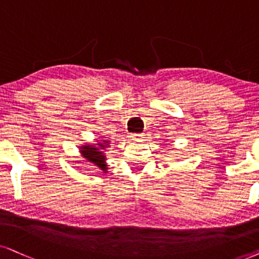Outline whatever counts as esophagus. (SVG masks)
Segmentation results:
<instances>
[{
  "mask_svg": "<svg viewBox=\"0 0 259 259\" xmlns=\"http://www.w3.org/2000/svg\"><path fill=\"white\" fill-rule=\"evenodd\" d=\"M129 137H130V140H132V141L141 142V141H143V139H145V135H143V134H132V135H130Z\"/></svg>",
  "mask_w": 259,
  "mask_h": 259,
  "instance_id": "1",
  "label": "esophagus"
}]
</instances>
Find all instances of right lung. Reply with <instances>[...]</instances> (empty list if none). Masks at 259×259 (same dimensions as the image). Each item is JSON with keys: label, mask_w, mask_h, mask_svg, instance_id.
Wrapping results in <instances>:
<instances>
[{"label": "right lung", "mask_w": 259, "mask_h": 259, "mask_svg": "<svg viewBox=\"0 0 259 259\" xmlns=\"http://www.w3.org/2000/svg\"><path fill=\"white\" fill-rule=\"evenodd\" d=\"M107 143H109V141H104V143H98L97 146H99L100 148L104 149L107 147ZM81 154L83 155V158H86L88 162L98 166V167H99L100 169H103V171H106L107 169L106 163H105V160H106L105 154L101 152L98 147H96V146L81 147Z\"/></svg>", "instance_id": "right-lung-1"}]
</instances>
